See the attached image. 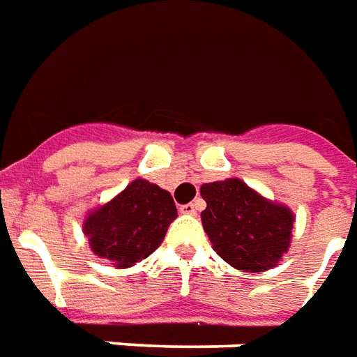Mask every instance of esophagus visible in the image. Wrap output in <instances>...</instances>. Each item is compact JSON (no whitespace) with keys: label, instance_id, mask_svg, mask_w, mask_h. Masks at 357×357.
Instances as JSON below:
<instances>
[{"label":"esophagus","instance_id":"obj_1","mask_svg":"<svg viewBox=\"0 0 357 357\" xmlns=\"http://www.w3.org/2000/svg\"><path fill=\"white\" fill-rule=\"evenodd\" d=\"M198 204H194V202H190V204H184V206H181V213H186V215H196L198 213Z\"/></svg>","mask_w":357,"mask_h":357}]
</instances>
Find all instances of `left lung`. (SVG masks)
<instances>
[{
	"instance_id": "left-lung-1",
	"label": "left lung",
	"mask_w": 357,
	"mask_h": 357,
	"mask_svg": "<svg viewBox=\"0 0 357 357\" xmlns=\"http://www.w3.org/2000/svg\"><path fill=\"white\" fill-rule=\"evenodd\" d=\"M202 223L213 250L240 271H267L288 250L294 215L259 196L238 178L207 183Z\"/></svg>"
}]
</instances>
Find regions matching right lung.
I'll return each instance as SVG.
<instances>
[{"label": "right lung", "mask_w": 357, "mask_h": 357, "mask_svg": "<svg viewBox=\"0 0 357 357\" xmlns=\"http://www.w3.org/2000/svg\"><path fill=\"white\" fill-rule=\"evenodd\" d=\"M174 219L173 196L158 184L136 178L117 198L88 215L84 234L93 254L125 269L155 252Z\"/></svg>", "instance_id": "1"}]
</instances>
